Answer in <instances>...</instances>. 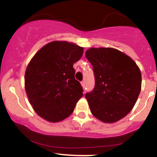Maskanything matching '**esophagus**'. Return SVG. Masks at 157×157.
<instances>
[{
  "label": "esophagus",
  "mask_w": 157,
  "mask_h": 157,
  "mask_svg": "<svg viewBox=\"0 0 157 157\" xmlns=\"http://www.w3.org/2000/svg\"><path fill=\"white\" fill-rule=\"evenodd\" d=\"M81 84H82V87H83V88H85V81H82V82H81Z\"/></svg>",
  "instance_id": "obj_1"
}]
</instances>
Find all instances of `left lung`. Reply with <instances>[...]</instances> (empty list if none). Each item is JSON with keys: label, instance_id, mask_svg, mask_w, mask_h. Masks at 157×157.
I'll return each instance as SVG.
<instances>
[{"label": "left lung", "instance_id": "obj_1", "mask_svg": "<svg viewBox=\"0 0 157 157\" xmlns=\"http://www.w3.org/2000/svg\"><path fill=\"white\" fill-rule=\"evenodd\" d=\"M85 56L93 66L95 85L85 94L90 112L106 123L130 113L141 88V73L135 61L111 48H90Z\"/></svg>", "mask_w": 157, "mask_h": 157}]
</instances>
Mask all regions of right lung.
Masks as SVG:
<instances>
[{"label": "right lung", "instance_id": "right-lung-1", "mask_svg": "<svg viewBox=\"0 0 157 157\" xmlns=\"http://www.w3.org/2000/svg\"><path fill=\"white\" fill-rule=\"evenodd\" d=\"M83 51L73 43L56 41L41 48L31 59L25 74V91L34 110L45 120H63L83 96L73 68Z\"/></svg>", "mask_w": 157, "mask_h": 157}]
</instances>
